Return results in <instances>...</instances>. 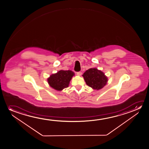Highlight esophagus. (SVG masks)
I'll list each match as a JSON object with an SVG mask.
<instances>
[{
	"mask_svg": "<svg viewBox=\"0 0 149 149\" xmlns=\"http://www.w3.org/2000/svg\"><path fill=\"white\" fill-rule=\"evenodd\" d=\"M82 74V72H77V75L78 76H81V75Z\"/></svg>",
	"mask_w": 149,
	"mask_h": 149,
	"instance_id": "esophagus-1",
	"label": "esophagus"
}]
</instances>
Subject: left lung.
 <instances>
[{
	"label": "left lung",
	"mask_w": 149,
	"mask_h": 149,
	"mask_svg": "<svg viewBox=\"0 0 149 149\" xmlns=\"http://www.w3.org/2000/svg\"><path fill=\"white\" fill-rule=\"evenodd\" d=\"M86 84L95 90H100L106 85L107 78L104 74L96 68L86 70L82 75Z\"/></svg>",
	"instance_id": "8db88e82"
}]
</instances>
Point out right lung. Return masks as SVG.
I'll return each instance as SVG.
<instances>
[{
	"mask_svg": "<svg viewBox=\"0 0 149 149\" xmlns=\"http://www.w3.org/2000/svg\"><path fill=\"white\" fill-rule=\"evenodd\" d=\"M74 75L70 70H61L57 73L51 75L48 79L50 86L57 91H61L68 87L72 77Z\"/></svg>",
	"mask_w": 149,
	"mask_h": 149,
	"instance_id": "right-lung-1",
	"label": "right lung"
}]
</instances>
